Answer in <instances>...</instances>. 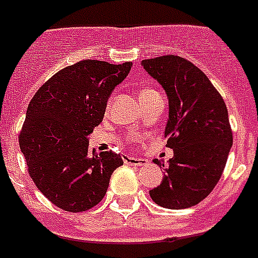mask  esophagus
Returning <instances> with one entry per match:
<instances>
[{"instance_id":"esophagus-1","label":"esophagus","mask_w":258,"mask_h":258,"mask_svg":"<svg viewBox=\"0 0 258 258\" xmlns=\"http://www.w3.org/2000/svg\"><path fill=\"white\" fill-rule=\"evenodd\" d=\"M123 162L126 164H131V166H144V164H147L145 159L137 158V156H125Z\"/></svg>"}]
</instances>
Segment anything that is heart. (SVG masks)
I'll return each instance as SVG.
<instances>
[{
  "label": "heart",
  "mask_w": 258,
  "mask_h": 258,
  "mask_svg": "<svg viewBox=\"0 0 258 258\" xmlns=\"http://www.w3.org/2000/svg\"><path fill=\"white\" fill-rule=\"evenodd\" d=\"M148 91H151V90H145V91H143V92H141L140 95H143V94H145V92H148Z\"/></svg>",
  "instance_id": "heart-1"
}]
</instances>
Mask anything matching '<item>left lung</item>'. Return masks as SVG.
Here are the masks:
<instances>
[{"label": "left lung", "instance_id": "1", "mask_svg": "<svg viewBox=\"0 0 258 258\" xmlns=\"http://www.w3.org/2000/svg\"><path fill=\"white\" fill-rule=\"evenodd\" d=\"M143 67L167 94L164 137L174 150L163 181L150 196L164 208H189L204 200L223 174L232 145L227 107L204 72L185 58L162 55L144 59Z\"/></svg>", "mask_w": 258, "mask_h": 258}]
</instances>
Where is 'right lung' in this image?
<instances>
[{
  "mask_svg": "<svg viewBox=\"0 0 258 258\" xmlns=\"http://www.w3.org/2000/svg\"><path fill=\"white\" fill-rule=\"evenodd\" d=\"M131 67L79 61L50 77L28 104L20 150L36 187L61 210L83 212L99 204L123 164L113 151L91 154L87 136L103 121L110 94Z\"/></svg>",
  "mask_w": 258,
  "mask_h": 258,
  "instance_id": "obj_1",
  "label": "right lung"
}]
</instances>
